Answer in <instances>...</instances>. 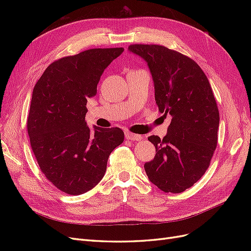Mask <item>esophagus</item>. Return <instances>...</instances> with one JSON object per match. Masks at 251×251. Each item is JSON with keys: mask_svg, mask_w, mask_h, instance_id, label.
Here are the masks:
<instances>
[{"mask_svg": "<svg viewBox=\"0 0 251 251\" xmlns=\"http://www.w3.org/2000/svg\"><path fill=\"white\" fill-rule=\"evenodd\" d=\"M126 139H130V140H133V141H140L143 139V137L141 135H138V134H133V133H130V132H126Z\"/></svg>", "mask_w": 251, "mask_h": 251, "instance_id": "1", "label": "esophagus"}]
</instances>
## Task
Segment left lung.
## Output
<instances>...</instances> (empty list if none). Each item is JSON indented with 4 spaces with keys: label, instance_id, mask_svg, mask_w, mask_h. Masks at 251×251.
<instances>
[{
    "label": "left lung",
    "instance_id": "1",
    "mask_svg": "<svg viewBox=\"0 0 251 251\" xmlns=\"http://www.w3.org/2000/svg\"><path fill=\"white\" fill-rule=\"evenodd\" d=\"M127 50L146 60L159 111L172 116L163 139L149 137L156 155L144 170L161 191L182 193L206 172L217 148L220 115L209 81L198 64L175 50L139 44Z\"/></svg>",
    "mask_w": 251,
    "mask_h": 251
}]
</instances>
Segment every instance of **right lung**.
Returning <instances> with one entry per match:
<instances>
[{
    "label": "right lung",
    "instance_id": "1",
    "mask_svg": "<svg viewBox=\"0 0 251 251\" xmlns=\"http://www.w3.org/2000/svg\"><path fill=\"white\" fill-rule=\"evenodd\" d=\"M124 48H96L63 57L47 67L33 88L27 130L41 171L59 191L81 195L104 176L113 150L124 142L119 127L86 123L105 68Z\"/></svg>",
    "mask_w": 251,
    "mask_h": 251
}]
</instances>
